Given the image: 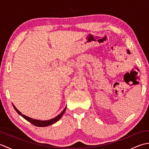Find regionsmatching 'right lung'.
Masks as SVG:
<instances>
[{"instance_id": "1", "label": "right lung", "mask_w": 149, "mask_h": 149, "mask_svg": "<svg viewBox=\"0 0 149 149\" xmlns=\"http://www.w3.org/2000/svg\"><path fill=\"white\" fill-rule=\"evenodd\" d=\"M13 104V106L15 111L19 114V115H21L24 118L26 119L27 121L29 122L30 123H32V124H33L34 125L37 126V127H47V126L53 124V123H56V122H58V120L60 118H61L62 116L63 115V114H64L65 110H66V107H65V109H63V111L61 113H60L59 115H58V116H56L55 118H52L50 120H36V119H33L32 118H30V117H29V116H27L26 115H23V114H22V113L20 111L18 110L17 107H16L13 105V104Z\"/></svg>"}]
</instances>
